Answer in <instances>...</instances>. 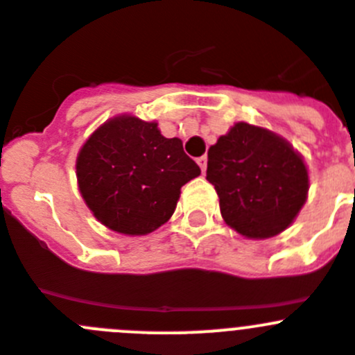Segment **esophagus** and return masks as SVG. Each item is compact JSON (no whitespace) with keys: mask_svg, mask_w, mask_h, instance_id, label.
I'll list each match as a JSON object with an SVG mask.
<instances>
[{"mask_svg":"<svg viewBox=\"0 0 355 355\" xmlns=\"http://www.w3.org/2000/svg\"><path fill=\"white\" fill-rule=\"evenodd\" d=\"M197 164H199L200 171H202V174H204V172H206V168H207V158H206V156H200V158H197Z\"/></svg>","mask_w":355,"mask_h":355,"instance_id":"34e87169","label":"esophagus"}]
</instances>
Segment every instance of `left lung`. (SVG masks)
I'll return each mask as SVG.
<instances>
[{
    "mask_svg": "<svg viewBox=\"0 0 355 355\" xmlns=\"http://www.w3.org/2000/svg\"><path fill=\"white\" fill-rule=\"evenodd\" d=\"M206 180L229 227L250 239L284 232L308 197V168L284 137L236 123L207 151Z\"/></svg>",
    "mask_w": 355,
    "mask_h": 355,
    "instance_id": "obj_1",
    "label": "left lung"
}]
</instances>
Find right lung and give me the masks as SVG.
<instances>
[{
    "mask_svg": "<svg viewBox=\"0 0 355 355\" xmlns=\"http://www.w3.org/2000/svg\"><path fill=\"white\" fill-rule=\"evenodd\" d=\"M80 195L114 232L144 236L168 222L181 187L200 174L181 139H167L158 123L123 114L91 133L77 155Z\"/></svg>",
    "mask_w": 355,
    "mask_h": 355,
    "instance_id": "right-lung-1",
    "label": "right lung"
}]
</instances>
